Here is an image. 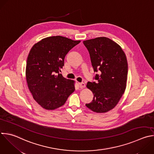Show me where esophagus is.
Here are the masks:
<instances>
[{"label": "esophagus", "instance_id": "34e87169", "mask_svg": "<svg viewBox=\"0 0 154 154\" xmlns=\"http://www.w3.org/2000/svg\"><path fill=\"white\" fill-rule=\"evenodd\" d=\"M79 85L80 88H84L85 87V84L84 83H79Z\"/></svg>", "mask_w": 154, "mask_h": 154}]
</instances>
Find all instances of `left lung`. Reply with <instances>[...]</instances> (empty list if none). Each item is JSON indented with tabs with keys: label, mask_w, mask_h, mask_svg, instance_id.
I'll use <instances>...</instances> for the list:
<instances>
[{
	"label": "left lung",
	"mask_w": 154,
	"mask_h": 154,
	"mask_svg": "<svg viewBox=\"0 0 154 154\" xmlns=\"http://www.w3.org/2000/svg\"><path fill=\"white\" fill-rule=\"evenodd\" d=\"M88 49L98 83L88 82L87 88L94 94L87 108L97 113H105L116 107L125 93L128 62L121 46L111 39L100 37L83 41Z\"/></svg>",
	"instance_id": "obj_1"
}]
</instances>
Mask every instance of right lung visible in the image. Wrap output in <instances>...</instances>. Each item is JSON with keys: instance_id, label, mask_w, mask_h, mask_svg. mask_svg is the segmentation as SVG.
Instances as JSON below:
<instances>
[{"instance_id": "obj_1", "label": "right lung", "mask_w": 154, "mask_h": 154, "mask_svg": "<svg viewBox=\"0 0 154 154\" xmlns=\"http://www.w3.org/2000/svg\"><path fill=\"white\" fill-rule=\"evenodd\" d=\"M80 40L60 35L44 38L31 48L26 62V79L33 98L43 108L63 106L75 91V81L59 73L69 51Z\"/></svg>"}]
</instances>
